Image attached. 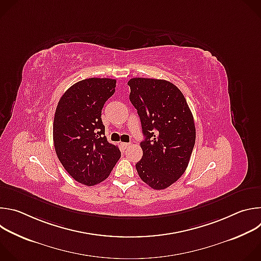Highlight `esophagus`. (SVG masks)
<instances>
[{"instance_id": "34e87169", "label": "esophagus", "mask_w": 261, "mask_h": 261, "mask_svg": "<svg viewBox=\"0 0 261 261\" xmlns=\"http://www.w3.org/2000/svg\"><path fill=\"white\" fill-rule=\"evenodd\" d=\"M121 144H122V146H123L124 148H127V147L130 146V143H129V142H123V143H121Z\"/></svg>"}]
</instances>
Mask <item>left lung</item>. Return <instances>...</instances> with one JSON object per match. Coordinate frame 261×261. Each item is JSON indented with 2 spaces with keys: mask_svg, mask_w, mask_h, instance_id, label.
I'll use <instances>...</instances> for the list:
<instances>
[{
  "mask_svg": "<svg viewBox=\"0 0 261 261\" xmlns=\"http://www.w3.org/2000/svg\"><path fill=\"white\" fill-rule=\"evenodd\" d=\"M128 86L145 137L136 170L151 188L163 190L189 164L196 138L192 113L182 93L167 81L135 77Z\"/></svg>",
  "mask_w": 261,
  "mask_h": 261,
  "instance_id": "obj_1",
  "label": "left lung"
}]
</instances>
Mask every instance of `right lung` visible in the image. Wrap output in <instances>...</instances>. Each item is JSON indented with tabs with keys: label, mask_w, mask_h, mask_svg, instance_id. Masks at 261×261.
<instances>
[{
	"label": "right lung",
	"mask_w": 261,
	"mask_h": 261,
	"mask_svg": "<svg viewBox=\"0 0 261 261\" xmlns=\"http://www.w3.org/2000/svg\"><path fill=\"white\" fill-rule=\"evenodd\" d=\"M116 80L88 79L61 97L54 119V145L66 171L79 182L94 186L108 177L121 157L107 141L101 120L105 102L116 91Z\"/></svg>",
	"instance_id": "1"
}]
</instances>
